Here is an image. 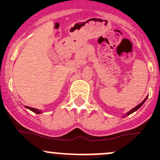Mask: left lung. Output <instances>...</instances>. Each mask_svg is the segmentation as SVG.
<instances>
[{
  "instance_id": "8db88e82",
  "label": "left lung",
  "mask_w": 160,
  "mask_h": 160,
  "mask_svg": "<svg viewBox=\"0 0 160 160\" xmlns=\"http://www.w3.org/2000/svg\"><path fill=\"white\" fill-rule=\"evenodd\" d=\"M147 98H148V96H147V97H146V98H145V99H144V101H142V103H140V104H138V105H137V106H136V107H135V108H132V110H131L130 111H128V113H127V114H126V116L129 115V114H132V113L135 112V111H136L137 110H138V108H140V107H141V106H142V104H144V103H145V101H146V100H147Z\"/></svg>"
}]
</instances>
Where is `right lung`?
<instances>
[{
  "label": "right lung",
  "instance_id": "add662e5",
  "mask_svg": "<svg viewBox=\"0 0 160 160\" xmlns=\"http://www.w3.org/2000/svg\"><path fill=\"white\" fill-rule=\"evenodd\" d=\"M25 108L28 109H29V110H31L32 111H33V112L36 113V114H41L42 113L41 111L38 110V109H36V108H30V107H28V106H25Z\"/></svg>",
  "mask_w": 160,
  "mask_h": 160
}]
</instances>
